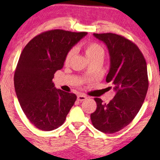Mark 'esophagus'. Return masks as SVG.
Returning a JSON list of instances; mask_svg holds the SVG:
<instances>
[{"label":"esophagus","instance_id":"34e87169","mask_svg":"<svg viewBox=\"0 0 160 160\" xmlns=\"http://www.w3.org/2000/svg\"><path fill=\"white\" fill-rule=\"evenodd\" d=\"M87 98H88V97H87L85 94H83V93H80V94L77 96V100H78L79 101H80V102H81V101H85Z\"/></svg>","mask_w":160,"mask_h":160}]
</instances>
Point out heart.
<instances>
[{
    "instance_id": "1",
    "label": "heart",
    "mask_w": 160,
    "mask_h": 160,
    "mask_svg": "<svg viewBox=\"0 0 160 160\" xmlns=\"http://www.w3.org/2000/svg\"><path fill=\"white\" fill-rule=\"evenodd\" d=\"M84 51L86 53V56H88V58L89 59H91L92 58L95 57V56H98V55L104 54V49L102 48V46L101 45H99L98 43L94 42H88V44H86L84 46ZM74 52L75 49H71L69 50L68 52L67 53L65 57V62L66 64H68L70 62V59H72V56L74 54Z\"/></svg>"
}]
</instances>
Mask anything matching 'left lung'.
Listing matches in <instances>:
<instances>
[{
	"mask_svg": "<svg viewBox=\"0 0 160 160\" xmlns=\"http://www.w3.org/2000/svg\"><path fill=\"white\" fill-rule=\"evenodd\" d=\"M93 35L108 49L111 65L106 82L116 93L108 104L94 98L97 109L90 119L95 128L112 134L130 124L141 108L149 88L147 65L138 46L128 38L114 33Z\"/></svg>",
	"mask_w": 160,
	"mask_h": 160,
	"instance_id": "obj_1",
	"label": "left lung"
}]
</instances>
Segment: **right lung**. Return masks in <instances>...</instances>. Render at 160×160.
<instances>
[{"mask_svg": "<svg viewBox=\"0 0 160 160\" xmlns=\"http://www.w3.org/2000/svg\"><path fill=\"white\" fill-rule=\"evenodd\" d=\"M87 34L47 31L34 37L22 50L14 72V89L22 111L38 129L61 126L75 103V93L56 89L52 79L63 67L69 50Z\"/></svg>", "mask_w": 160, "mask_h": 160, "instance_id": "1", "label": "right lung"}]
</instances>
